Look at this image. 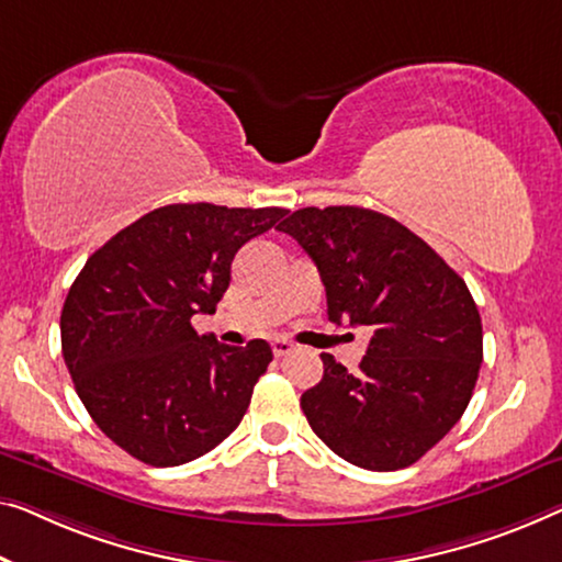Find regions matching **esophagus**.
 I'll return each mask as SVG.
<instances>
[{
  "label": "esophagus",
  "mask_w": 562,
  "mask_h": 562,
  "mask_svg": "<svg viewBox=\"0 0 562 562\" xmlns=\"http://www.w3.org/2000/svg\"><path fill=\"white\" fill-rule=\"evenodd\" d=\"M292 350H295V346H292V342H290L288 338H274V340H272V353L278 356V358L292 353Z\"/></svg>",
  "instance_id": "1"
}]
</instances>
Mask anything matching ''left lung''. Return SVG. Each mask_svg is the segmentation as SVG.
I'll return each mask as SVG.
<instances>
[{
	"label": "left lung",
	"instance_id": "left-lung-1",
	"mask_svg": "<svg viewBox=\"0 0 562 562\" xmlns=\"http://www.w3.org/2000/svg\"><path fill=\"white\" fill-rule=\"evenodd\" d=\"M280 232L313 257L333 323L371 330L356 373L323 353L300 406L346 462L393 472L447 437L482 366V317L464 280L404 224L363 206H307Z\"/></svg>",
	"mask_w": 562,
	"mask_h": 562
}]
</instances>
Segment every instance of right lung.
Here are the masks:
<instances>
[{"label": "right lung", "instance_id": "add662e5", "mask_svg": "<svg viewBox=\"0 0 562 562\" xmlns=\"http://www.w3.org/2000/svg\"><path fill=\"white\" fill-rule=\"evenodd\" d=\"M288 209H154L88 257L60 315L65 366L98 429L150 467H179L237 429L272 361L267 340L216 342L212 315L241 245Z\"/></svg>", "mask_w": 562, "mask_h": 562}]
</instances>
